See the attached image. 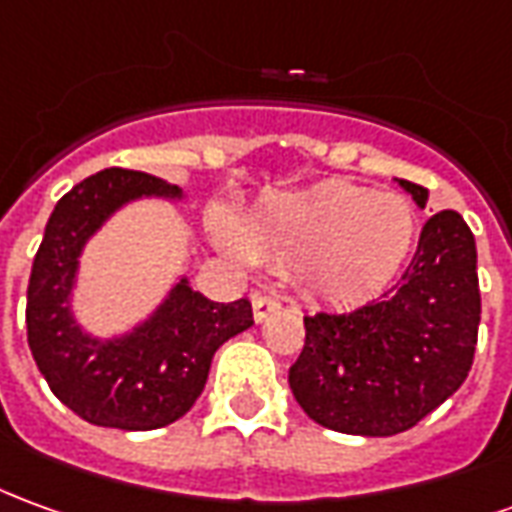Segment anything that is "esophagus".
<instances>
[{
  "label": "esophagus",
  "instance_id": "esophagus-1",
  "mask_svg": "<svg viewBox=\"0 0 512 512\" xmlns=\"http://www.w3.org/2000/svg\"><path fill=\"white\" fill-rule=\"evenodd\" d=\"M277 307H280V299H274L268 293H255L252 296V316H255V321H266Z\"/></svg>",
  "mask_w": 512,
  "mask_h": 512
}]
</instances>
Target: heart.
<instances>
[{
    "label": "heart",
    "mask_w": 512,
    "mask_h": 512,
    "mask_svg": "<svg viewBox=\"0 0 512 512\" xmlns=\"http://www.w3.org/2000/svg\"><path fill=\"white\" fill-rule=\"evenodd\" d=\"M213 241L238 260L296 268L305 291L332 307L380 293L399 274L416 241V213L405 196L371 194L349 182L260 199L235 224L210 216Z\"/></svg>",
    "instance_id": "heart-1"
}]
</instances>
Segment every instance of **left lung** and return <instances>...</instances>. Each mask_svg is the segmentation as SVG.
Here are the masks:
<instances>
[{
	"label": "left lung",
	"mask_w": 512,
	"mask_h": 512,
	"mask_svg": "<svg viewBox=\"0 0 512 512\" xmlns=\"http://www.w3.org/2000/svg\"><path fill=\"white\" fill-rule=\"evenodd\" d=\"M396 182L427 207V188ZM477 327V244L460 213L441 210L424 224L391 293L352 313L305 316V349L288 382L299 407L327 430L396 435L466 382Z\"/></svg>",
	"instance_id": "obj_1"
}]
</instances>
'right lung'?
<instances>
[{
    "instance_id": "add662e5",
    "label": "right lung",
    "mask_w": 512,
    "mask_h": 512,
    "mask_svg": "<svg viewBox=\"0 0 512 512\" xmlns=\"http://www.w3.org/2000/svg\"><path fill=\"white\" fill-rule=\"evenodd\" d=\"M141 199L182 202L177 185L127 169H105L74 185L46 221L27 288V341L63 405L96 427L144 432L182 418L205 391L221 343L249 330L246 299L219 305L180 274L157 307L121 335H94L74 313L80 257L88 241Z\"/></svg>"
}]
</instances>
